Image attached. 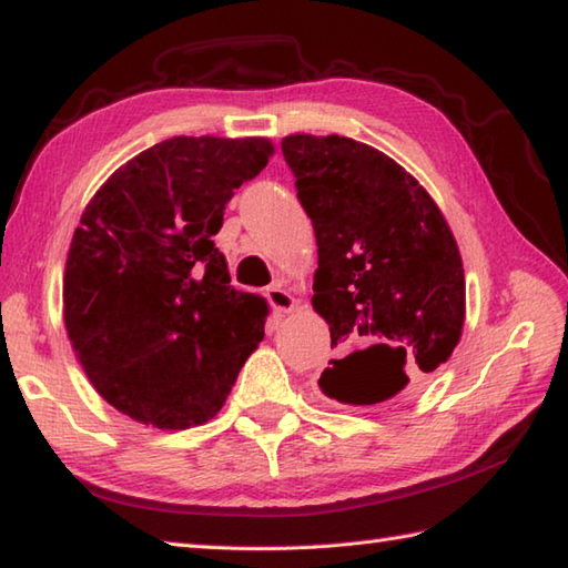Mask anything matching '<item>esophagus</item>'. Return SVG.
I'll use <instances>...</instances> for the list:
<instances>
[{
	"label": "esophagus",
	"mask_w": 568,
	"mask_h": 568,
	"mask_svg": "<svg viewBox=\"0 0 568 568\" xmlns=\"http://www.w3.org/2000/svg\"><path fill=\"white\" fill-rule=\"evenodd\" d=\"M265 297H268V303L277 315H287V312H293L297 307V300L287 291H283V287H268Z\"/></svg>",
	"instance_id": "34e87169"
}]
</instances>
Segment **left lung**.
<instances>
[{"label":"left lung","mask_w":568,"mask_h":568,"mask_svg":"<svg viewBox=\"0 0 568 568\" xmlns=\"http://www.w3.org/2000/svg\"><path fill=\"white\" fill-rule=\"evenodd\" d=\"M283 155L317 236L312 307L339 352L320 390L354 407L415 395L466 320L464 263L442 210L368 143L293 134Z\"/></svg>","instance_id":"1"}]
</instances>
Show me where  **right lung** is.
Returning a JSON list of instances; mask_svg holds the SVG:
<instances>
[{
  "label": "right lung",
  "instance_id": "right-lung-1",
  "mask_svg": "<svg viewBox=\"0 0 568 568\" xmlns=\"http://www.w3.org/2000/svg\"><path fill=\"white\" fill-rule=\"evenodd\" d=\"M273 151L263 136L161 141L116 168L80 216L63 275L68 339L94 390L141 425H204L263 339L268 303L229 285L212 236Z\"/></svg>",
  "mask_w": 568,
  "mask_h": 568
}]
</instances>
